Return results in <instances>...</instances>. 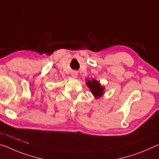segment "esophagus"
Wrapping results in <instances>:
<instances>
[{
	"mask_svg": "<svg viewBox=\"0 0 159 159\" xmlns=\"http://www.w3.org/2000/svg\"><path fill=\"white\" fill-rule=\"evenodd\" d=\"M77 76H78L77 72H76V71H74L73 73H72V76H73L74 78H76V77H77Z\"/></svg>",
	"mask_w": 159,
	"mask_h": 159,
	"instance_id": "esophagus-1",
	"label": "esophagus"
}]
</instances>
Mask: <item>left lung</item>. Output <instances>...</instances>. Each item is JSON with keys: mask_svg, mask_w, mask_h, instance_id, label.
I'll return each mask as SVG.
<instances>
[{"mask_svg": "<svg viewBox=\"0 0 159 159\" xmlns=\"http://www.w3.org/2000/svg\"><path fill=\"white\" fill-rule=\"evenodd\" d=\"M86 85L90 88L91 93H93L95 98H98L101 97L104 94V88L102 86L99 82L97 81L95 79L92 80H86Z\"/></svg>", "mask_w": 159, "mask_h": 159, "instance_id": "obj_1", "label": "left lung"}]
</instances>
